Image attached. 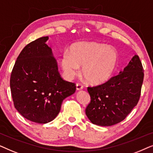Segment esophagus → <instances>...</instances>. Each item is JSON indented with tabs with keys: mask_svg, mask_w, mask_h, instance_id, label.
I'll return each instance as SVG.
<instances>
[{
	"mask_svg": "<svg viewBox=\"0 0 153 153\" xmlns=\"http://www.w3.org/2000/svg\"><path fill=\"white\" fill-rule=\"evenodd\" d=\"M83 89V86L80 83H77L76 84V89L77 90H82Z\"/></svg>",
	"mask_w": 153,
	"mask_h": 153,
	"instance_id": "obj_1",
	"label": "esophagus"
}]
</instances>
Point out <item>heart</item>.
I'll list each match as a JSON object with an SVG mask.
<instances>
[{
  "instance_id": "obj_1",
  "label": "heart",
  "mask_w": 153,
  "mask_h": 153,
  "mask_svg": "<svg viewBox=\"0 0 153 153\" xmlns=\"http://www.w3.org/2000/svg\"><path fill=\"white\" fill-rule=\"evenodd\" d=\"M117 53L113 48L95 42H80L70 46L63 52L60 64L64 75L71 79L82 66L85 78L94 85L106 82L115 71L117 64Z\"/></svg>"
}]
</instances>
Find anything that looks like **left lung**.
<instances>
[{"label": "left lung", "instance_id": "1", "mask_svg": "<svg viewBox=\"0 0 153 153\" xmlns=\"http://www.w3.org/2000/svg\"><path fill=\"white\" fill-rule=\"evenodd\" d=\"M143 68L138 55L106 82L88 87L91 101L85 113L91 123L107 127L123 121L137 105L143 82Z\"/></svg>", "mask_w": 153, "mask_h": 153}]
</instances>
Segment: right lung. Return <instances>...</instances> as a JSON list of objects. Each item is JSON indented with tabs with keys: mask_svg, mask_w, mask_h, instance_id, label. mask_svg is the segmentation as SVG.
<instances>
[{
	"mask_svg": "<svg viewBox=\"0 0 153 153\" xmlns=\"http://www.w3.org/2000/svg\"><path fill=\"white\" fill-rule=\"evenodd\" d=\"M48 36L25 46L18 56L10 76L15 108L28 120L45 124L59 113L62 101L75 93V83L64 80L58 71Z\"/></svg>",
	"mask_w": 153,
	"mask_h": 153,
	"instance_id": "right-lung-1",
	"label": "right lung"
}]
</instances>
